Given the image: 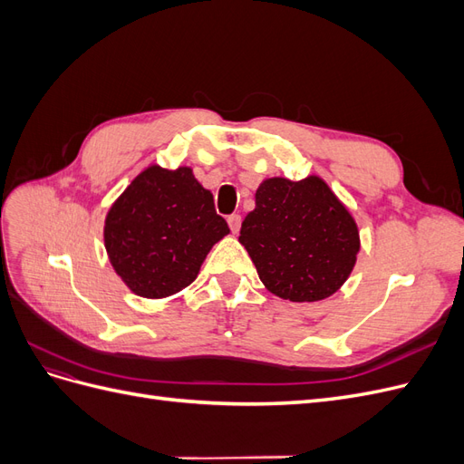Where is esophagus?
I'll use <instances>...</instances> for the list:
<instances>
[{"label": "esophagus", "mask_w": 464, "mask_h": 464, "mask_svg": "<svg viewBox=\"0 0 464 464\" xmlns=\"http://www.w3.org/2000/svg\"><path fill=\"white\" fill-rule=\"evenodd\" d=\"M228 227L234 234L240 232V227H242V217L240 215H230L228 217Z\"/></svg>", "instance_id": "34e87169"}]
</instances>
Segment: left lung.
<instances>
[{"label": "left lung", "instance_id": "left-lung-1", "mask_svg": "<svg viewBox=\"0 0 464 464\" xmlns=\"http://www.w3.org/2000/svg\"><path fill=\"white\" fill-rule=\"evenodd\" d=\"M240 244L265 288L290 302L325 300L356 265L360 234L350 210L319 176L269 178L256 191Z\"/></svg>", "mask_w": 464, "mask_h": 464}]
</instances>
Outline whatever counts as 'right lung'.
I'll use <instances>...</instances> for the list:
<instances>
[{"instance_id": "add662e5", "label": "right lung", "mask_w": 464, "mask_h": 464, "mask_svg": "<svg viewBox=\"0 0 464 464\" xmlns=\"http://www.w3.org/2000/svg\"><path fill=\"white\" fill-rule=\"evenodd\" d=\"M230 234L213 193L191 168L152 164L110 207L104 246L114 271L143 298H166L189 286L217 242Z\"/></svg>"}]
</instances>
